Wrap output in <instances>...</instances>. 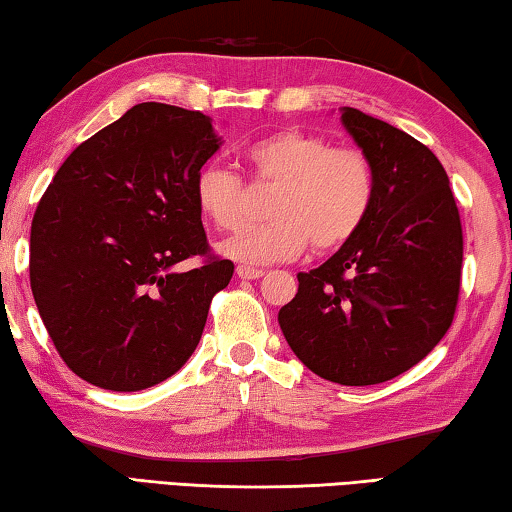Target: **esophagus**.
I'll return each instance as SVG.
<instances>
[{"mask_svg":"<svg viewBox=\"0 0 512 512\" xmlns=\"http://www.w3.org/2000/svg\"><path fill=\"white\" fill-rule=\"evenodd\" d=\"M236 274L240 276V279H251V281H254V279H261V276L265 274L263 270H256V267H245V265H238L236 267Z\"/></svg>","mask_w":512,"mask_h":512,"instance_id":"esophagus-1","label":"esophagus"}]
</instances>
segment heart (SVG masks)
I'll use <instances>...</instances> for the list:
<instances>
[{
    "label": "heart",
    "mask_w": 512,
    "mask_h": 512,
    "mask_svg": "<svg viewBox=\"0 0 512 512\" xmlns=\"http://www.w3.org/2000/svg\"><path fill=\"white\" fill-rule=\"evenodd\" d=\"M254 177L276 186L270 224L251 226L222 240L220 254L242 265H272L297 258L308 245L333 251L356 236L374 201V170L367 156L311 131L283 129L247 149ZM195 204L217 229L245 222L242 183L220 165L201 167Z\"/></svg>",
    "instance_id": "b5f03b06"
}]
</instances>
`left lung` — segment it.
Masks as SVG:
<instances>
[{
    "label": "left lung",
    "instance_id": "left-lung-1",
    "mask_svg": "<svg viewBox=\"0 0 512 512\" xmlns=\"http://www.w3.org/2000/svg\"><path fill=\"white\" fill-rule=\"evenodd\" d=\"M340 122L374 170L365 224L329 261L299 272L279 311L290 349L340 385H374L420 363L456 313L463 229L445 167L429 147L356 108Z\"/></svg>",
    "mask_w": 512,
    "mask_h": 512
}]
</instances>
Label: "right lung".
<instances>
[{"mask_svg": "<svg viewBox=\"0 0 512 512\" xmlns=\"http://www.w3.org/2000/svg\"><path fill=\"white\" fill-rule=\"evenodd\" d=\"M199 111L145 102L74 149L31 222L29 276L65 365L97 388L170 379L233 263L208 256L195 177L222 147ZM206 255L195 271L173 267Z\"/></svg>", "mask_w": 512, "mask_h": 512, "instance_id": "obj_1", "label": "right lung"}]
</instances>
